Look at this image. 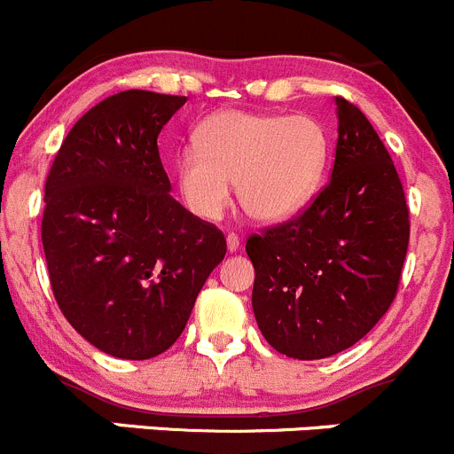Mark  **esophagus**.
I'll use <instances>...</instances> for the list:
<instances>
[{"mask_svg":"<svg viewBox=\"0 0 454 454\" xmlns=\"http://www.w3.org/2000/svg\"><path fill=\"white\" fill-rule=\"evenodd\" d=\"M226 246H228V253H237V250H241V239L235 235V232H231V235L226 237Z\"/></svg>","mask_w":454,"mask_h":454,"instance_id":"1","label":"esophagus"}]
</instances>
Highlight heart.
<instances>
[{
    "label": "heart",
    "mask_w": 454,
    "mask_h": 454,
    "mask_svg": "<svg viewBox=\"0 0 454 454\" xmlns=\"http://www.w3.org/2000/svg\"><path fill=\"white\" fill-rule=\"evenodd\" d=\"M327 136L308 116L222 112L201 125L200 145H186L176 162L182 198L195 215L217 222L232 201L246 215L283 222L299 213L323 177Z\"/></svg>",
    "instance_id": "heart-1"
}]
</instances>
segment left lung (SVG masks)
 <instances>
[{"instance_id": "1", "label": "left lung", "mask_w": 454, "mask_h": 454, "mask_svg": "<svg viewBox=\"0 0 454 454\" xmlns=\"http://www.w3.org/2000/svg\"><path fill=\"white\" fill-rule=\"evenodd\" d=\"M332 180L294 219L248 237L253 309L287 358L349 349L391 308L409 248V206L393 160L363 112L336 96Z\"/></svg>"}]
</instances>
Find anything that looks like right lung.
<instances>
[{
    "instance_id": "right-lung-1",
    "label": "right lung",
    "mask_w": 454,
    "mask_h": 454,
    "mask_svg": "<svg viewBox=\"0 0 454 454\" xmlns=\"http://www.w3.org/2000/svg\"><path fill=\"white\" fill-rule=\"evenodd\" d=\"M186 96L127 90L63 140L45 180L41 241L67 323L114 358L146 360L184 332L222 263V231L171 198L158 136Z\"/></svg>"
}]
</instances>
